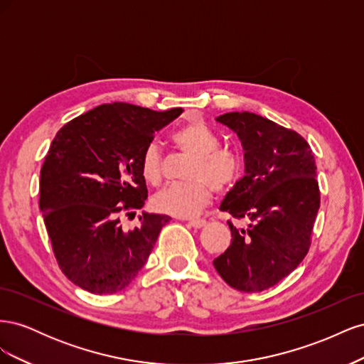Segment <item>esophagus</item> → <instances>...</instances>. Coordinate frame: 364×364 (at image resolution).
Here are the masks:
<instances>
[{
  "instance_id": "esophagus-1",
  "label": "esophagus",
  "mask_w": 364,
  "mask_h": 364,
  "mask_svg": "<svg viewBox=\"0 0 364 364\" xmlns=\"http://www.w3.org/2000/svg\"><path fill=\"white\" fill-rule=\"evenodd\" d=\"M188 225H190V226H193V228H196V229H200V228L206 226V222H205V220H199V218H193V220H190V222H188Z\"/></svg>"
}]
</instances>
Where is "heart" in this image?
<instances>
[{
	"label": "heart",
	"instance_id": "heart-1",
	"mask_svg": "<svg viewBox=\"0 0 364 364\" xmlns=\"http://www.w3.org/2000/svg\"><path fill=\"white\" fill-rule=\"evenodd\" d=\"M179 150L193 156L185 178L188 182L165 186L155 197L153 206L164 214L193 217L211 200V188L225 191L241 174V159L237 153L220 147V138L203 121H191L173 134ZM142 179L158 185L162 179V155L156 144H149L139 159Z\"/></svg>",
	"mask_w": 364,
	"mask_h": 364
}]
</instances>
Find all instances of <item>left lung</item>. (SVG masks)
<instances>
[{
	"mask_svg": "<svg viewBox=\"0 0 364 364\" xmlns=\"http://www.w3.org/2000/svg\"><path fill=\"white\" fill-rule=\"evenodd\" d=\"M238 136L245 151V176L220 205V211L247 220L229 222L230 245L214 267L230 287L257 293L290 274L310 249L321 206L314 155L293 130L252 112L215 118Z\"/></svg>",
	"mask_w": 364,
	"mask_h": 364,
	"instance_id": "8db88e82",
	"label": "left lung"
}]
</instances>
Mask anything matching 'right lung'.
I'll return each instance as SVG.
<instances>
[{
  "mask_svg": "<svg viewBox=\"0 0 364 364\" xmlns=\"http://www.w3.org/2000/svg\"><path fill=\"white\" fill-rule=\"evenodd\" d=\"M183 111L156 112L111 103L71 119L54 136L41 170L39 206L54 255L71 282L112 294L135 279L168 215L142 211L139 225H119L147 199L139 171L155 134Z\"/></svg>",
  "mask_w": 364,
  "mask_h": 364,
  "instance_id": "right-lung-1",
  "label": "right lung"
}]
</instances>
